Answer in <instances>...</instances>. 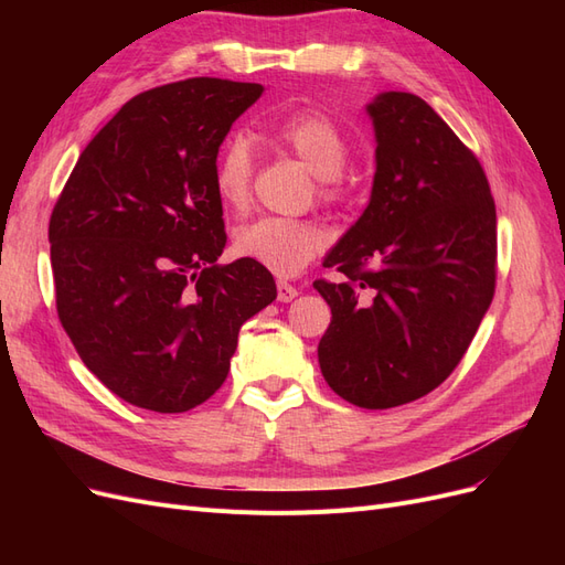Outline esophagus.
<instances>
[{
	"label": "esophagus",
	"instance_id": "34e87169",
	"mask_svg": "<svg viewBox=\"0 0 565 565\" xmlns=\"http://www.w3.org/2000/svg\"><path fill=\"white\" fill-rule=\"evenodd\" d=\"M297 295H299V289L295 285H289L285 280H278V301L287 303V301H292Z\"/></svg>",
	"mask_w": 565,
	"mask_h": 565
}]
</instances>
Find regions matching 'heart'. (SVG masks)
<instances>
[{"instance_id":"obj_1","label":"heart","mask_w":565,"mask_h":565,"mask_svg":"<svg viewBox=\"0 0 565 565\" xmlns=\"http://www.w3.org/2000/svg\"><path fill=\"white\" fill-rule=\"evenodd\" d=\"M259 136L270 148L299 158L318 181V195L339 204L353 193L347 172L351 139L334 117L322 110H297L270 117L259 125ZM254 179V156L243 136H233L214 162V191L231 210H243ZM324 245V233L313 221L262 216L235 231L233 249L276 276H295Z\"/></svg>"}]
</instances>
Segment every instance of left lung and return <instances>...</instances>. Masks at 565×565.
<instances>
[{
	"label": "left lung",
	"instance_id": "8db88e82",
	"mask_svg": "<svg viewBox=\"0 0 565 565\" xmlns=\"http://www.w3.org/2000/svg\"><path fill=\"white\" fill-rule=\"evenodd\" d=\"M377 172L363 216L316 280L332 320L318 344L324 382L386 409L417 401L465 358L498 280V214L481 162L415 94L367 106Z\"/></svg>",
	"mask_w": 565,
	"mask_h": 565
}]
</instances>
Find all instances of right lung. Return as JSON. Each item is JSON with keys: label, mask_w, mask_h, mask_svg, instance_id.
Listing matches in <instances>:
<instances>
[{"label": "right lung", "mask_w": 565, "mask_h": 565, "mask_svg": "<svg viewBox=\"0 0 565 565\" xmlns=\"http://www.w3.org/2000/svg\"><path fill=\"white\" fill-rule=\"evenodd\" d=\"M262 84L191 77L119 108L49 218L56 311L82 363L122 401L185 413L226 382L243 322L276 299L226 247L214 162Z\"/></svg>", "instance_id": "1"}]
</instances>
